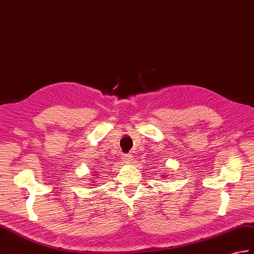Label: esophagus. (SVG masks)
<instances>
[{
  "label": "esophagus",
  "mask_w": 254,
  "mask_h": 254,
  "mask_svg": "<svg viewBox=\"0 0 254 254\" xmlns=\"http://www.w3.org/2000/svg\"><path fill=\"white\" fill-rule=\"evenodd\" d=\"M132 155L131 154H126V155H123V159H125V162H129L131 161V159H132Z\"/></svg>",
  "instance_id": "34e87169"
}]
</instances>
